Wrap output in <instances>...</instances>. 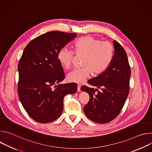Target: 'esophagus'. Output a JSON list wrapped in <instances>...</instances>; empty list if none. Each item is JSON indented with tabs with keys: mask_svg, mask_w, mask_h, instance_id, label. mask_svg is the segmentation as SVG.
<instances>
[{
	"mask_svg": "<svg viewBox=\"0 0 152 152\" xmlns=\"http://www.w3.org/2000/svg\"><path fill=\"white\" fill-rule=\"evenodd\" d=\"M80 85H77V91L78 92H79V91H80Z\"/></svg>",
	"mask_w": 152,
	"mask_h": 152,
	"instance_id": "34e87169",
	"label": "esophagus"
}]
</instances>
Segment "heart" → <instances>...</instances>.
I'll return each instance as SVG.
<instances>
[{"instance_id": "obj_1", "label": "heart", "mask_w": 152, "mask_h": 152, "mask_svg": "<svg viewBox=\"0 0 152 152\" xmlns=\"http://www.w3.org/2000/svg\"><path fill=\"white\" fill-rule=\"evenodd\" d=\"M75 53L83 55L81 69H75L68 73L67 79L70 82L81 83L93 72L99 75L111 65L114 56V47L111 42L102 41L93 36H85L75 42ZM73 52L67 48L61 49L58 59L61 66L69 69L73 61Z\"/></svg>"}]
</instances>
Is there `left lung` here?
<instances>
[{
  "mask_svg": "<svg viewBox=\"0 0 152 152\" xmlns=\"http://www.w3.org/2000/svg\"><path fill=\"white\" fill-rule=\"evenodd\" d=\"M113 43L114 56L110 67L88 81L89 84L100 88L101 91L86 86L81 87V91L88 93L90 96L83 112L86 117L97 123H107L115 118L122 110L129 92L131 71L127 56L117 41H113Z\"/></svg>",
  "mask_w": 152,
  "mask_h": 152,
  "instance_id": "1",
  "label": "left lung"
}]
</instances>
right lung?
I'll use <instances>...</instances> for the list:
<instances>
[{
	"mask_svg": "<svg viewBox=\"0 0 152 152\" xmlns=\"http://www.w3.org/2000/svg\"><path fill=\"white\" fill-rule=\"evenodd\" d=\"M77 34L50 31L32 40L18 64V95L21 104L35 121L46 123L59 118L65 96L77 91L75 83L60 84L64 73L58 59L61 49Z\"/></svg>",
	"mask_w": 152,
	"mask_h": 152,
	"instance_id": "1",
	"label": "right lung"
}]
</instances>
